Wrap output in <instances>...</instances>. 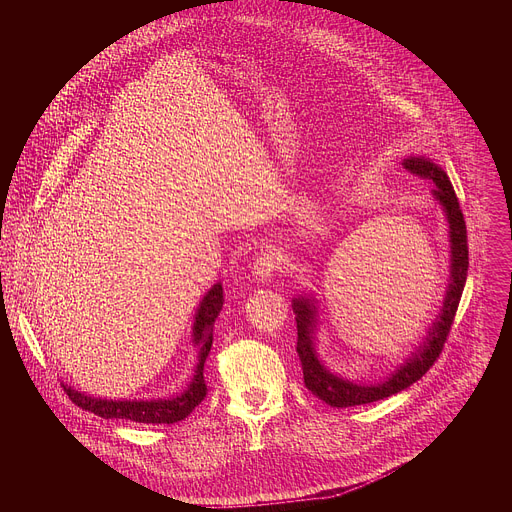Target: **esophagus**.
Returning a JSON list of instances; mask_svg holds the SVG:
<instances>
[{"label":"esophagus","mask_w":512,"mask_h":512,"mask_svg":"<svg viewBox=\"0 0 512 512\" xmlns=\"http://www.w3.org/2000/svg\"><path fill=\"white\" fill-rule=\"evenodd\" d=\"M279 265H281V259H279L277 251L275 249H263L257 255L255 263H253V277L259 283H267V281H271V277L279 269Z\"/></svg>","instance_id":"1"}]
</instances>
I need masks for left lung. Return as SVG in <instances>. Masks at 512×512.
Here are the masks:
<instances>
[{"label":"left lung","instance_id":"obj_1","mask_svg":"<svg viewBox=\"0 0 512 512\" xmlns=\"http://www.w3.org/2000/svg\"><path fill=\"white\" fill-rule=\"evenodd\" d=\"M405 170L427 178L435 184L433 188V200L440 204L446 212V221L450 229V281L446 287L444 304L440 308V314L427 328V334L415 346L409 358H405L403 364L381 383L367 385V383H354L350 379H344L340 375H334L324 367L316 352V330H318V300L310 294H302L291 300V308H294L296 322H298V356L302 360L304 371V383L306 387L324 403L330 407H354L381 401L385 397H391L395 393H401L403 389L411 387L415 381H419L431 364L440 356L444 342L450 334V328L454 324V316L462 298V291L466 285L468 275V237H466V223L464 214L460 210V202L456 198L454 186L448 178V174L423 156H409L403 160Z\"/></svg>","mask_w":512,"mask_h":512}]
</instances>
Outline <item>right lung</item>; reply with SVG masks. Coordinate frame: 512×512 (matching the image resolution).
Segmentation results:
<instances>
[{"label":"right lung","instance_id":"1","mask_svg":"<svg viewBox=\"0 0 512 512\" xmlns=\"http://www.w3.org/2000/svg\"><path fill=\"white\" fill-rule=\"evenodd\" d=\"M223 285L214 283L202 302L198 304V310L194 314L192 324V344L198 350V362L194 367V375L190 385L174 395L164 399H101L85 395L77 389H72L62 383L68 399L83 407L85 411H91L103 419H129L135 423H176L188 417L194 407L206 397V383H204V362L212 346V326L223 310Z\"/></svg>","mask_w":512,"mask_h":512}]
</instances>
